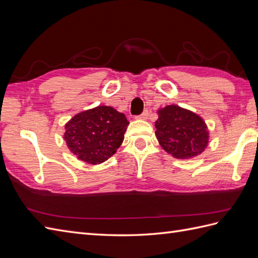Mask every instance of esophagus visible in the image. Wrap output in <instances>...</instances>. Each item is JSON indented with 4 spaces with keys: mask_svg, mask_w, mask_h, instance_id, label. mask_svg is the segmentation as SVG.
<instances>
[{
    "mask_svg": "<svg viewBox=\"0 0 258 258\" xmlns=\"http://www.w3.org/2000/svg\"><path fill=\"white\" fill-rule=\"evenodd\" d=\"M136 117H137V118H142V120H146V118L148 117V111H147V110H145L142 114L137 115Z\"/></svg>",
    "mask_w": 258,
    "mask_h": 258,
    "instance_id": "obj_1",
    "label": "esophagus"
}]
</instances>
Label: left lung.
<instances>
[{"label":"left lung","instance_id":"8db88e82","mask_svg":"<svg viewBox=\"0 0 258 258\" xmlns=\"http://www.w3.org/2000/svg\"><path fill=\"white\" fill-rule=\"evenodd\" d=\"M158 113L156 137L167 153L181 159L203 153L208 144V132L201 116L177 105H168Z\"/></svg>","mask_w":258,"mask_h":258}]
</instances>
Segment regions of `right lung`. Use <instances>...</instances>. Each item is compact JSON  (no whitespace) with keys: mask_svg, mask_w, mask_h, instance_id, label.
<instances>
[{"mask_svg":"<svg viewBox=\"0 0 258 258\" xmlns=\"http://www.w3.org/2000/svg\"><path fill=\"white\" fill-rule=\"evenodd\" d=\"M127 125L123 113L100 105L73 117L65 125L64 138L78 159L97 164L107 160L120 147Z\"/></svg>","mask_w":258,"mask_h":258,"instance_id":"obj_1","label":"right lung"}]
</instances>
